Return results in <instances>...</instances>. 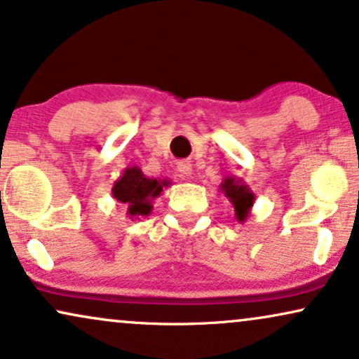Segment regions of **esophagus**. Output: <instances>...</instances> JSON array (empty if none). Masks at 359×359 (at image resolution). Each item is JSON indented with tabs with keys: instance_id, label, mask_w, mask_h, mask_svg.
<instances>
[{
	"instance_id": "34e87169",
	"label": "esophagus",
	"mask_w": 359,
	"mask_h": 359,
	"mask_svg": "<svg viewBox=\"0 0 359 359\" xmlns=\"http://www.w3.org/2000/svg\"><path fill=\"white\" fill-rule=\"evenodd\" d=\"M178 171L181 173V176H191L193 175V165H191L189 161H180Z\"/></svg>"
}]
</instances>
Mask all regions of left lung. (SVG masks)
<instances>
[{"instance_id":"left-lung-1","label":"left lung","mask_w":359,"mask_h":359,"mask_svg":"<svg viewBox=\"0 0 359 359\" xmlns=\"http://www.w3.org/2000/svg\"><path fill=\"white\" fill-rule=\"evenodd\" d=\"M219 189L224 193V196L229 199V203L234 208L236 219L239 222H244L249 217L250 209L254 206L255 194L250 191L248 184L241 178H234V176H226L219 184Z\"/></svg>"}]
</instances>
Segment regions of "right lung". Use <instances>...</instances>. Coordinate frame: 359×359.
Here are the masks:
<instances>
[{
	"label": "right lung",
	"instance_id": "right-lung-1",
	"mask_svg": "<svg viewBox=\"0 0 359 359\" xmlns=\"http://www.w3.org/2000/svg\"><path fill=\"white\" fill-rule=\"evenodd\" d=\"M170 184L168 180L147 178L138 166L125 168L122 176L115 181L111 194L127 206V216L130 219L140 216H148L151 212V201L161 194L163 188Z\"/></svg>",
	"mask_w": 359,
	"mask_h": 359
}]
</instances>
